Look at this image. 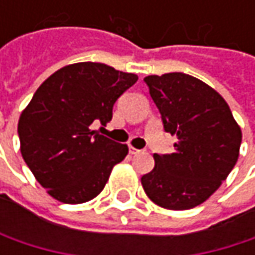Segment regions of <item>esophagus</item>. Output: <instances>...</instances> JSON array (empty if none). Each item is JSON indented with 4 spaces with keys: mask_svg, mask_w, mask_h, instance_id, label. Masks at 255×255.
<instances>
[{
    "mask_svg": "<svg viewBox=\"0 0 255 255\" xmlns=\"http://www.w3.org/2000/svg\"><path fill=\"white\" fill-rule=\"evenodd\" d=\"M140 152H141L140 149H135V147L129 146V153H131V155H137V153H140Z\"/></svg>",
    "mask_w": 255,
    "mask_h": 255,
    "instance_id": "34e87169",
    "label": "esophagus"
}]
</instances>
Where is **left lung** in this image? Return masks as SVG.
<instances>
[{
	"instance_id": "obj_1",
	"label": "left lung",
	"mask_w": 255,
	"mask_h": 255,
	"mask_svg": "<svg viewBox=\"0 0 255 255\" xmlns=\"http://www.w3.org/2000/svg\"><path fill=\"white\" fill-rule=\"evenodd\" d=\"M164 129L177 137L174 152L153 155L155 168L141 177L152 202L190 210L205 202L233 170L242 141L226 100L201 79L181 72L144 78Z\"/></svg>"
}]
</instances>
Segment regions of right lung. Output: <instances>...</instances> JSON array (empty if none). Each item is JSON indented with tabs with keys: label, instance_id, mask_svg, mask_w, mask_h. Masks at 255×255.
<instances>
[{
	"label": "right lung",
	"instance_id": "1",
	"mask_svg": "<svg viewBox=\"0 0 255 255\" xmlns=\"http://www.w3.org/2000/svg\"><path fill=\"white\" fill-rule=\"evenodd\" d=\"M137 79L105 63L81 62L59 69L35 91L17 132L26 165L50 196L82 204L103 190L128 146L91 126L112 120L115 102Z\"/></svg>",
	"mask_w": 255,
	"mask_h": 255
}]
</instances>
